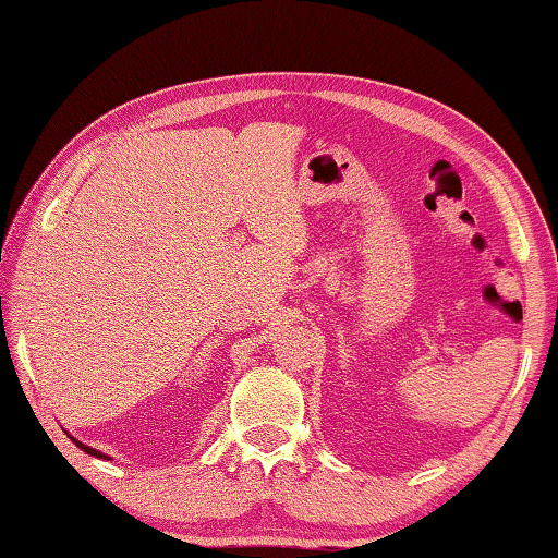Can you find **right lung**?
<instances>
[{
  "label": "right lung",
  "instance_id": "obj_1",
  "mask_svg": "<svg viewBox=\"0 0 558 558\" xmlns=\"http://www.w3.org/2000/svg\"><path fill=\"white\" fill-rule=\"evenodd\" d=\"M71 441H74V444L83 450V453H88V456H93V458H100V460H110V456H108V453H100V450L90 448V446H86V444H81L78 438H74V436H71Z\"/></svg>",
  "mask_w": 558,
  "mask_h": 558
}]
</instances>
